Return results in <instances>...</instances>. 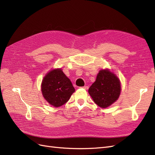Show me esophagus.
Masks as SVG:
<instances>
[{
  "instance_id": "esophagus-1",
  "label": "esophagus",
  "mask_w": 155,
  "mask_h": 155,
  "mask_svg": "<svg viewBox=\"0 0 155 155\" xmlns=\"http://www.w3.org/2000/svg\"><path fill=\"white\" fill-rule=\"evenodd\" d=\"M81 88H82V89H84V90H88V86H83V87H81Z\"/></svg>"
}]
</instances>
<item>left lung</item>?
Here are the masks:
<instances>
[{
  "instance_id": "obj_1",
  "label": "left lung",
  "mask_w": 155,
  "mask_h": 155,
  "mask_svg": "<svg viewBox=\"0 0 155 155\" xmlns=\"http://www.w3.org/2000/svg\"><path fill=\"white\" fill-rule=\"evenodd\" d=\"M121 91L120 80L109 69L100 70L88 93L94 101L101 108L112 105L119 97Z\"/></svg>"
}]
</instances>
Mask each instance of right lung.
<instances>
[{
    "mask_svg": "<svg viewBox=\"0 0 155 155\" xmlns=\"http://www.w3.org/2000/svg\"><path fill=\"white\" fill-rule=\"evenodd\" d=\"M41 91L44 98L50 105L58 107L69 101L75 90L62 70L56 69L50 71L44 77Z\"/></svg>",
    "mask_w": 155,
    "mask_h": 155,
    "instance_id": "obj_1",
    "label": "right lung"
}]
</instances>
